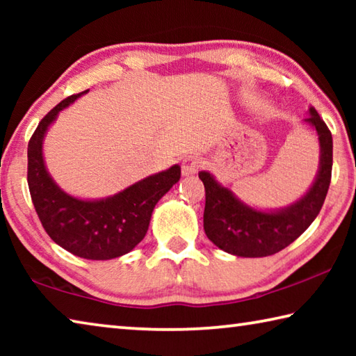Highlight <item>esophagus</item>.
<instances>
[{"mask_svg":"<svg viewBox=\"0 0 356 356\" xmlns=\"http://www.w3.org/2000/svg\"><path fill=\"white\" fill-rule=\"evenodd\" d=\"M201 168V159L196 155H190L186 156L182 163V174L184 176H191V174L197 172V170Z\"/></svg>","mask_w":356,"mask_h":356,"instance_id":"34e87169","label":"esophagus"}]
</instances>
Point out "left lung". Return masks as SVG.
Returning <instances> with one entry per match:
<instances>
[{"instance_id": "obj_1", "label": "left lung", "mask_w": 356, "mask_h": 356, "mask_svg": "<svg viewBox=\"0 0 356 356\" xmlns=\"http://www.w3.org/2000/svg\"><path fill=\"white\" fill-rule=\"evenodd\" d=\"M305 122L316 129L321 143V166L306 195L278 212H261L238 201L232 191L221 186L207 171L200 172L206 188L204 231L220 250L240 257H265L284 250L297 240L321 212L331 182L333 138L318 116L309 108Z\"/></svg>"}]
</instances>
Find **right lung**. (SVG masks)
<instances>
[{
    "label": "right lung",
    "instance_id": "add662e5",
    "mask_svg": "<svg viewBox=\"0 0 356 356\" xmlns=\"http://www.w3.org/2000/svg\"><path fill=\"white\" fill-rule=\"evenodd\" d=\"M64 99L40 120L28 143V186L35 212L53 242L92 261L127 254L146 236L155 204L180 179V166L140 180L100 201H83L64 193L47 172L42 141L58 113L81 94Z\"/></svg>",
    "mask_w": 356,
    "mask_h": 356
}]
</instances>
